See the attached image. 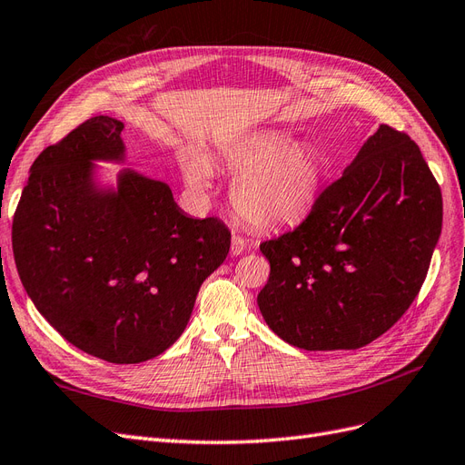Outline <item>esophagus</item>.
Here are the masks:
<instances>
[{
    "instance_id": "1",
    "label": "esophagus",
    "mask_w": 465,
    "mask_h": 465,
    "mask_svg": "<svg viewBox=\"0 0 465 465\" xmlns=\"http://www.w3.org/2000/svg\"><path fill=\"white\" fill-rule=\"evenodd\" d=\"M245 247H247V242H245L243 237H239V235L232 237V247H230L232 257H237V254H242L245 251Z\"/></svg>"
}]
</instances>
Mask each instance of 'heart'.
<instances>
[{"mask_svg":"<svg viewBox=\"0 0 465 465\" xmlns=\"http://www.w3.org/2000/svg\"><path fill=\"white\" fill-rule=\"evenodd\" d=\"M232 175V203L237 214L261 230L297 226L319 203L326 179L324 158L317 148L295 143L280 131L243 134L220 148ZM185 185L194 194L213 187V168L201 154L183 163Z\"/></svg>","mask_w":465,"mask_h":465,"instance_id":"1","label":"heart"}]
</instances>
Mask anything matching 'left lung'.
Returning a JSON list of instances; mask_svg holds the SVG:
<instances>
[{
  "label": "left lung",
  "instance_id": "8db88e82",
  "mask_svg": "<svg viewBox=\"0 0 465 465\" xmlns=\"http://www.w3.org/2000/svg\"><path fill=\"white\" fill-rule=\"evenodd\" d=\"M440 230L442 194L421 151L381 125L302 226L261 245L264 322L307 351L367 346L413 303Z\"/></svg>",
  "mask_w": 465,
  "mask_h": 465
}]
</instances>
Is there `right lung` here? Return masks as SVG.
Here are the masks:
<instances>
[{"label":"right lung","mask_w":465,"mask_h":465,"mask_svg":"<svg viewBox=\"0 0 465 465\" xmlns=\"http://www.w3.org/2000/svg\"><path fill=\"white\" fill-rule=\"evenodd\" d=\"M124 122L96 115L33 163L13 218V254L38 312L74 348L133 365L183 334L203 282L226 261L230 232L191 218L168 183L125 163Z\"/></svg>","instance_id":"add662e5"}]
</instances>
